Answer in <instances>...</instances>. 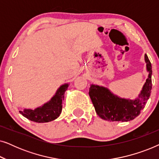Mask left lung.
Wrapping results in <instances>:
<instances>
[{"mask_svg":"<svg viewBox=\"0 0 159 159\" xmlns=\"http://www.w3.org/2000/svg\"><path fill=\"white\" fill-rule=\"evenodd\" d=\"M145 61L148 77L138 97L134 100L121 98L111 92L107 88L91 84L89 95L95 111L101 119L108 121H128L140 114L149 99L152 89V66L146 54Z\"/></svg>","mask_w":159,"mask_h":159,"instance_id":"8db88e82","label":"left lung"}]
</instances>
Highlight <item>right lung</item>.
Returning <instances> with one entry per match:
<instances>
[{
	"label": "right lung",
	"mask_w": 159,
	"mask_h": 159,
	"mask_svg": "<svg viewBox=\"0 0 159 159\" xmlns=\"http://www.w3.org/2000/svg\"><path fill=\"white\" fill-rule=\"evenodd\" d=\"M69 84L65 83L61 85L55 95L48 102L35 109H24L19 113L30 121L38 123L49 122L55 120L60 116L62 111V101L64 99V93Z\"/></svg>",
	"instance_id": "obj_1"
}]
</instances>
